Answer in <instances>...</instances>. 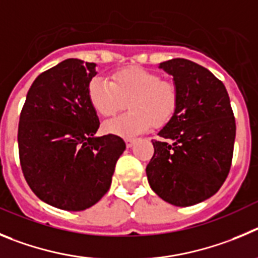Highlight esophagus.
<instances>
[{
    "instance_id": "1",
    "label": "esophagus",
    "mask_w": 258,
    "mask_h": 258,
    "mask_svg": "<svg viewBox=\"0 0 258 258\" xmlns=\"http://www.w3.org/2000/svg\"><path fill=\"white\" fill-rule=\"evenodd\" d=\"M124 141H126L127 148H132V146H134V144L136 143V140H135V139H131V138H126L124 139Z\"/></svg>"
}]
</instances>
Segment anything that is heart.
Returning a JSON list of instances; mask_svg holds the SVG:
<instances>
[{"instance_id": "obj_1", "label": "heart", "mask_w": 258, "mask_h": 258, "mask_svg": "<svg viewBox=\"0 0 258 258\" xmlns=\"http://www.w3.org/2000/svg\"><path fill=\"white\" fill-rule=\"evenodd\" d=\"M87 96L92 109L103 118L114 117L128 104L130 112L104 126L106 132L118 136H136L152 126H164L178 104L176 83L141 67L114 72L112 82L94 77L87 87Z\"/></svg>"}]
</instances>
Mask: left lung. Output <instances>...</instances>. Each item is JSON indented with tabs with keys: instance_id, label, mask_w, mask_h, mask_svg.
Masks as SVG:
<instances>
[{
	"instance_id": "8db88e82",
	"label": "left lung",
	"mask_w": 258,
	"mask_h": 258,
	"mask_svg": "<svg viewBox=\"0 0 258 258\" xmlns=\"http://www.w3.org/2000/svg\"><path fill=\"white\" fill-rule=\"evenodd\" d=\"M159 68L173 77L178 104L173 117L158 132L161 140H152L154 154L146 176L158 197L187 207L211 198L226 180L235 118L224 83L208 69L180 57L161 62Z\"/></svg>"
}]
</instances>
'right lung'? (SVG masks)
<instances>
[{"mask_svg":"<svg viewBox=\"0 0 258 258\" xmlns=\"http://www.w3.org/2000/svg\"><path fill=\"white\" fill-rule=\"evenodd\" d=\"M95 68L67 59L41 73L20 113L23 175L41 201L60 210L83 211L100 201L126 149L117 135L95 136L100 122L87 96Z\"/></svg>","mask_w":258,"mask_h":258,"instance_id":"add662e5","label":"right lung"}]
</instances>
